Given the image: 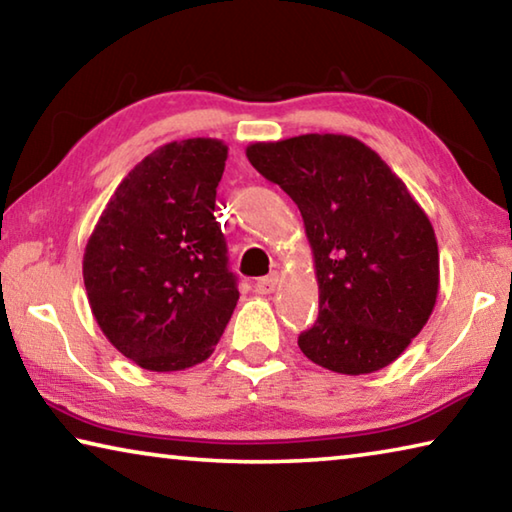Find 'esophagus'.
Here are the masks:
<instances>
[{"instance_id": "1", "label": "esophagus", "mask_w": 512, "mask_h": 512, "mask_svg": "<svg viewBox=\"0 0 512 512\" xmlns=\"http://www.w3.org/2000/svg\"><path fill=\"white\" fill-rule=\"evenodd\" d=\"M277 282H280V275H277V273L266 275V277H262V280L255 282V291L259 293V296H268V293L275 291Z\"/></svg>"}]
</instances>
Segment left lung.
I'll return each mask as SVG.
<instances>
[{
	"instance_id": "1",
	"label": "left lung",
	"mask_w": 512,
	"mask_h": 512,
	"mask_svg": "<svg viewBox=\"0 0 512 512\" xmlns=\"http://www.w3.org/2000/svg\"><path fill=\"white\" fill-rule=\"evenodd\" d=\"M298 205L314 253L318 320L302 354L341 375L391 366L427 325L440 255L404 180L357 137L309 133L246 149Z\"/></svg>"
}]
</instances>
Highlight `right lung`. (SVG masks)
Here are the masks:
<instances>
[{"mask_svg":"<svg viewBox=\"0 0 512 512\" xmlns=\"http://www.w3.org/2000/svg\"><path fill=\"white\" fill-rule=\"evenodd\" d=\"M228 146L169 142L110 196L83 253L92 316L137 366L173 372L214 352L239 291L214 219Z\"/></svg>","mask_w":512,"mask_h":512,"instance_id":"add662e5","label":"right lung"}]
</instances>
